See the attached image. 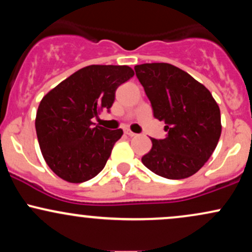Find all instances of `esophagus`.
<instances>
[{
    "label": "esophagus",
    "mask_w": 252,
    "mask_h": 252,
    "mask_svg": "<svg viewBox=\"0 0 252 252\" xmlns=\"http://www.w3.org/2000/svg\"><path fill=\"white\" fill-rule=\"evenodd\" d=\"M126 134L128 135V136H130V137H134V136H136L135 132H132L131 130H126Z\"/></svg>",
    "instance_id": "esophagus-1"
}]
</instances>
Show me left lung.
<instances>
[{
  "mask_svg": "<svg viewBox=\"0 0 252 252\" xmlns=\"http://www.w3.org/2000/svg\"><path fill=\"white\" fill-rule=\"evenodd\" d=\"M156 120L166 123L163 140L142 158L147 168L162 178L195 174L215 152L221 134L220 110L211 92L187 72L167 63L135 66Z\"/></svg>",
  "mask_w": 252,
  "mask_h": 252,
  "instance_id": "left-lung-1",
  "label": "left lung"
}]
</instances>
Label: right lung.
<instances>
[{"label": "right lung", "instance_id": "1", "mask_svg": "<svg viewBox=\"0 0 252 252\" xmlns=\"http://www.w3.org/2000/svg\"><path fill=\"white\" fill-rule=\"evenodd\" d=\"M134 74L126 65H90L43 96L35 118L37 141L46 163L63 180L80 184L104 168L123 130L94 126L92 118L111 108L118 86Z\"/></svg>", "mask_w": 252, "mask_h": 252}]
</instances>
